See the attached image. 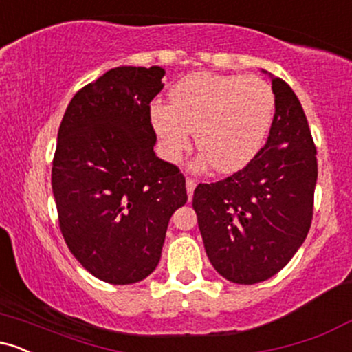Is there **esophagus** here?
Masks as SVG:
<instances>
[{
    "label": "esophagus",
    "instance_id": "34e87169",
    "mask_svg": "<svg viewBox=\"0 0 352 352\" xmlns=\"http://www.w3.org/2000/svg\"><path fill=\"white\" fill-rule=\"evenodd\" d=\"M185 185H187V195H188V200H192V197H193V190H195V187H197L195 180H193V179H187V182H185Z\"/></svg>",
    "mask_w": 352,
    "mask_h": 352
}]
</instances>
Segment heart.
I'll return each mask as SVG.
<instances>
[{
	"label": "heart",
	"mask_w": 352,
	"mask_h": 352,
	"mask_svg": "<svg viewBox=\"0 0 352 352\" xmlns=\"http://www.w3.org/2000/svg\"><path fill=\"white\" fill-rule=\"evenodd\" d=\"M168 96L170 104L155 100L151 106L162 155L179 162L197 131V167L212 164L223 173L241 170L258 155L276 109L272 86L256 76L193 72Z\"/></svg>",
	"instance_id": "1"
}]
</instances>
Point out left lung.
Wrapping results in <instances>:
<instances>
[{"label": "left lung", "mask_w": 352, "mask_h": 352, "mask_svg": "<svg viewBox=\"0 0 352 352\" xmlns=\"http://www.w3.org/2000/svg\"><path fill=\"white\" fill-rule=\"evenodd\" d=\"M272 84L276 109L265 147L245 168L193 192L210 263L238 285L285 268L313 220L316 147L293 89L274 76Z\"/></svg>", "instance_id": "obj_1"}]
</instances>
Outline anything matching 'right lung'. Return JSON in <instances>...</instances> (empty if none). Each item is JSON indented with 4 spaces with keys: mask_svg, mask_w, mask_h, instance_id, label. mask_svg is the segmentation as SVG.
Returning <instances> with one entry per match:
<instances>
[{
    "mask_svg": "<svg viewBox=\"0 0 352 352\" xmlns=\"http://www.w3.org/2000/svg\"><path fill=\"white\" fill-rule=\"evenodd\" d=\"M159 66L114 67L76 92L52 160L59 228L89 273L132 285L159 265L172 213L187 201L179 167L155 155Z\"/></svg>",
    "mask_w": 352,
    "mask_h": 352,
    "instance_id": "add662e5",
    "label": "right lung"
}]
</instances>
